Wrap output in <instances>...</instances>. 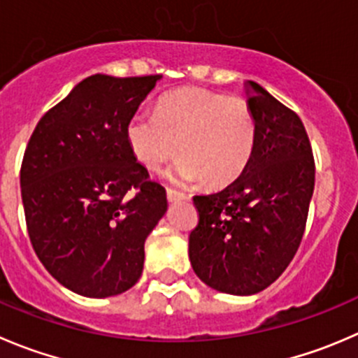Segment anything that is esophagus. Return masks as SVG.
<instances>
[{
  "label": "esophagus",
  "mask_w": 358,
  "mask_h": 358,
  "mask_svg": "<svg viewBox=\"0 0 358 358\" xmlns=\"http://www.w3.org/2000/svg\"><path fill=\"white\" fill-rule=\"evenodd\" d=\"M166 194H168V201H171V203H175V201H180V199H187V194L180 192V190H175V189H168L166 190Z\"/></svg>",
  "instance_id": "obj_1"
}]
</instances>
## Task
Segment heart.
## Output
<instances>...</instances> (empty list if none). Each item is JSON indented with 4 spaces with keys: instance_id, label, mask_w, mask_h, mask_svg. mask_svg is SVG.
<instances>
[{
    "instance_id": "heart-1",
    "label": "heart",
    "mask_w": 358,
    "mask_h": 358,
    "mask_svg": "<svg viewBox=\"0 0 358 358\" xmlns=\"http://www.w3.org/2000/svg\"><path fill=\"white\" fill-rule=\"evenodd\" d=\"M126 138L145 168H161L178 152L175 178L220 187L238 178L252 159L257 122L246 99L187 87L159 99L155 115L134 113Z\"/></svg>"
}]
</instances>
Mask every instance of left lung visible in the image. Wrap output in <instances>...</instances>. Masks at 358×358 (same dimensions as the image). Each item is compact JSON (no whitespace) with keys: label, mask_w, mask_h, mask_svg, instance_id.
Here are the masks:
<instances>
[{"label":"left lung","mask_w":358,"mask_h":358,"mask_svg":"<svg viewBox=\"0 0 358 358\" xmlns=\"http://www.w3.org/2000/svg\"><path fill=\"white\" fill-rule=\"evenodd\" d=\"M257 140L241 175L208 196H194L199 220L189 257L201 282L252 296L271 285L296 255L315 189V159L299 115L248 82Z\"/></svg>","instance_id":"left-lung-1"}]
</instances>
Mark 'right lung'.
<instances>
[{
    "label": "right lung",
    "mask_w": 358,
    "mask_h": 358,
    "mask_svg": "<svg viewBox=\"0 0 358 358\" xmlns=\"http://www.w3.org/2000/svg\"><path fill=\"white\" fill-rule=\"evenodd\" d=\"M161 75H92L34 127L20 166L27 234L61 285L85 297L140 280L166 189L134 157L126 126Z\"/></svg>",
    "instance_id": "right-lung-1"
}]
</instances>
